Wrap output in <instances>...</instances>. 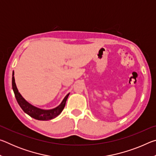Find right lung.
<instances>
[{"instance_id": "obj_1", "label": "right lung", "mask_w": 156, "mask_h": 156, "mask_svg": "<svg viewBox=\"0 0 156 156\" xmlns=\"http://www.w3.org/2000/svg\"><path fill=\"white\" fill-rule=\"evenodd\" d=\"M12 89L13 91H14L16 99L18 103L20 105L21 109L23 110V112L27 113V115L31 116V118L38 120H51L56 118L58 115H60V113L62 112V111L65 108L66 101H67V98L69 95V93L64 98V99L62 100L61 103L58 106L54 108V109H40L38 107H36L34 106V105H31L30 102H28L19 93V91H18L17 89L16 84L15 83L14 71H13L12 73Z\"/></svg>"}]
</instances>
